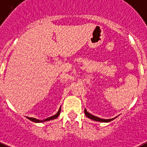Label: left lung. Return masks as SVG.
Listing matches in <instances>:
<instances>
[{
	"label": "left lung",
	"instance_id": "1",
	"mask_svg": "<svg viewBox=\"0 0 147 147\" xmlns=\"http://www.w3.org/2000/svg\"><path fill=\"white\" fill-rule=\"evenodd\" d=\"M84 113H85V115H86V117H88V118H90V119H91V120H94V121H97V122H102V123L110 122V121H112L113 120H114V119H116V118L117 117H114V118H112V119H107V120H105V119H101V118H100V117H95V116H94V115H92L91 113H88L87 111H86V109L84 110Z\"/></svg>",
	"mask_w": 147,
	"mask_h": 147
}]
</instances>
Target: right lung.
<instances>
[{"label": "right lung", "instance_id": "right-lung-1", "mask_svg": "<svg viewBox=\"0 0 147 147\" xmlns=\"http://www.w3.org/2000/svg\"><path fill=\"white\" fill-rule=\"evenodd\" d=\"M61 108L60 107V109H59V110H58V112L57 113H56L55 115H53V116H52V117H48V118H47V119H45V120H37V119H36V118H33V117H27V119H29V120H31V121H33V122H35V123L46 122V121H49V120H54V119H56V118H57V117H59V115H60V113H61Z\"/></svg>", "mask_w": 147, "mask_h": 147}]
</instances>
